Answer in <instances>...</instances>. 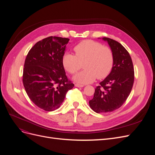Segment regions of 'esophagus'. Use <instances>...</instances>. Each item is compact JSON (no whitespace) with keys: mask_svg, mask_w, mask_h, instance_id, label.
I'll return each instance as SVG.
<instances>
[{"mask_svg":"<svg viewBox=\"0 0 155 155\" xmlns=\"http://www.w3.org/2000/svg\"><path fill=\"white\" fill-rule=\"evenodd\" d=\"M75 87H83L84 85H80V84L76 83V84H75Z\"/></svg>","mask_w":155,"mask_h":155,"instance_id":"1","label":"esophagus"}]
</instances>
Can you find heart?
<instances>
[{
  "instance_id": "b5f03b06",
  "label": "heart",
  "mask_w": 155,
  "mask_h": 155,
  "mask_svg": "<svg viewBox=\"0 0 155 155\" xmlns=\"http://www.w3.org/2000/svg\"><path fill=\"white\" fill-rule=\"evenodd\" d=\"M75 55L65 53L62 58L64 68L70 74H75L81 68L83 71L74 76L75 81L79 83H90L109 76L114 65V55L108 46L99 42L85 40L80 42L74 48Z\"/></svg>"
}]
</instances>
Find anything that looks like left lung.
<instances>
[{
	"mask_svg": "<svg viewBox=\"0 0 155 155\" xmlns=\"http://www.w3.org/2000/svg\"><path fill=\"white\" fill-rule=\"evenodd\" d=\"M114 55V65L110 73L95 88L89 105L97 113L112 112L122 105L132 90L134 71L130 54L118 41L104 37Z\"/></svg>",
	"mask_w": 155,
	"mask_h": 155,
	"instance_id": "8db88e82",
	"label": "left lung"
}]
</instances>
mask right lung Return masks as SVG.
<instances>
[{
    "mask_svg": "<svg viewBox=\"0 0 155 155\" xmlns=\"http://www.w3.org/2000/svg\"><path fill=\"white\" fill-rule=\"evenodd\" d=\"M69 39L50 36L30 50L24 65L22 82L31 101L46 111L55 110L74 85L67 78L62 58Z\"/></svg>",
    "mask_w": 155,
    "mask_h": 155,
    "instance_id": "add662e5",
    "label": "right lung"
}]
</instances>
